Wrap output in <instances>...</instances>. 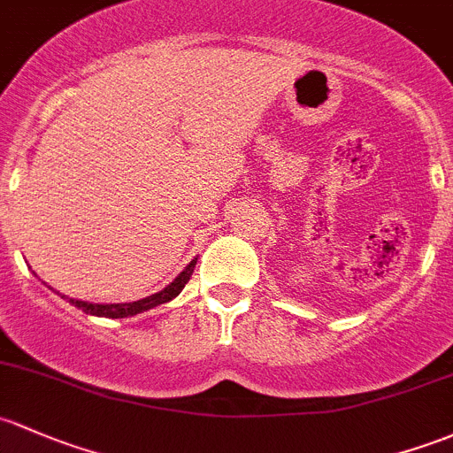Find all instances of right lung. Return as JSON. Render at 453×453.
I'll return each instance as SVG.
<instances>
[{
	"mask_svg": "<svg viewBox=\"0 0 453 453\" xmlns=\"http://www.w3.org/2000/svg\"><path fill=\"white\" fill-rule=\"evenodd\" d=\"M195 265H197V258L190 260L188 266H184L182 273L169 284V287L160 290V293L150 295V297L139 299V302H130V303H88V302H80V299H69L73 306H78L80 311H84L87 314H95V317H108V319H123V317H134V314L150 311V308L160 306V303L171 302L173 297H178L182 293V288L187 287V282L193 275Z\"/></svg>",
	"mask_w": 453,
	"mask_h": 453,
	"instance_id": "1",
	"label": "right lung"
}]
</instances>
